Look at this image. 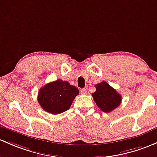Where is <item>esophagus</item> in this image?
<instances>
[{"instance_id": "obj_1", "label": "esophagus", "mask_w": 157, "mask_h": 157, "mask_svg": "<svg viewBox=\"0 0 157 157\" xmlns=\"http://www.w3.org/2000/svg\"><path fill=\"white\" fill-rule=\"evenodd\" d=\"M80 93H81L82 95H86V94H87L86 90L85 88L81 89V90H80Z\"/></svg>"}]
</instances>
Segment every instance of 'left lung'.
<instances>
[{
    "label": "left lung",
    "instance_id": "8db88e82",
    "mask_svg": "<svg viewBox=\"0 0 157 157\" xmlns=\"http://www.w3.org/2000/svg\"><path fill=\"white\" fill-rule=\"evenodd\" d=\"M96 90L92 94L97 106L102 111L109 113L120 105L122 97L107 82H101L95 85Z\"/></svg>",
    "mask_w": 157,
    "mask_h": 157
}]
</instances>
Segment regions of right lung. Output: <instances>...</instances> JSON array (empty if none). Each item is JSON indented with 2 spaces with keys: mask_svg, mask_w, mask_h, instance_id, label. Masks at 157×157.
Segmentation results:
<instances>
[{
  "mask_svg": "<svg viewBox=\"0 0 157 157\" xmlns=\"http://www.w3.org/2000/svg\"><path fill=\"white\" fill-rule=\"evenodd\" d=\"M78 94L77 87L59 79L46 84L40 90L37 101L45 111L59 114L70 108Z\"/></svg>",
  "mask_w": 157,
  "mask_h": 157,
  "instance_id": "1",
  "label": "right lung"
}]
</instances>
